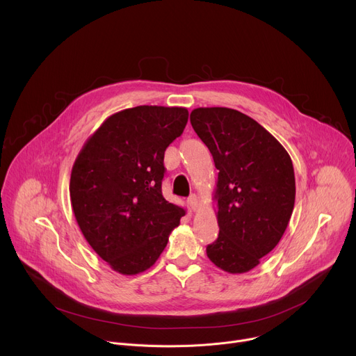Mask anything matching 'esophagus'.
<instances>
[{
    "instance_id": "obj_1",
    "label": "esophagus",
    "mask_w": 356,
    "mask_h": 356,
    "mask_svg": "<svg viewBox=\"0 0 356 356\" xmlns=\"http://www.w3.org/2000/svg\"><path fill=\"white\" fill-rule=\"evenodd\" d=\"M188 204H190V209L193 211H197L199 210V197L196 195H191L188 197Z\"/></svg>"
}]
</instances>
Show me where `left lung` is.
Here are the masks:
<instances>
[{"label":"left lung","instance_id":"8db88e82","mask_svg":"<svg viewBox=\"0 0 356 356\" xmlns=\"http://www.w3.org/2000/svg\"><path fill=\"white\" fill-rule=\"evenodd\" d=\"M218 170L217 240L207 257L229 274L248 273L275 248L296 203L293 161L284 146L250 116L230 108L190 113Z\"/></svg>","mask_w":356,"mask_h":356}]
</instances>
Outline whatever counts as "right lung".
Listing matches in <instances>:
<instances>
[{
    "instance_id": "add662e5",
    "label": "right lung",
    "mask_w": 356,
    "mask_h": 356,
    "mask_svg": "<svg viewBox=\"0 0 356 356\" xmlns=\"http://www.w3.org/2000/svg\"><path fill=\"white\" fill-rule=\"evenodd\" d=\"M188 111L142 105L111 115L86 139L71 172L79 229L122 275L149 270L184 210L161 195L165 152L183 134Z\"/></svg>"
}]
</instances>
